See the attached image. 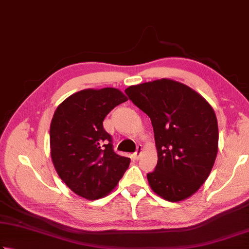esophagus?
I'll return each mask as SVG.
<instances>
[{
    "mask_svg": "<svg viewBox=\"0 0 249 249\" xmlns=\"http://www.w3.org/2000/svg\"><path fill=\"white\" fill-rule=\"evenodd\" d=\"M141 151H142V148H141V145H138L137 147V150H136V152L134 153V160H139V158H140V154H141Z\"/></svg>",
    "mask_w": 249,
    "mask_h": 249,
    "instance_id": "obj_1",
    "label": "esophagus"
}]
</instances>
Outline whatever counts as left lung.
Masks as SVG:
<instances>
[{"instance_id": "obj_1", "label": "left lung", "mask_w": 249, "mask_h": 249, "mask_svg": "<svg viewBox=\"0 0 249 249\" xmlns=\"http://www.w3.org/2000/svg\"><path fill=\"white\" fill-rule=\"evenodd\" d=\"M125 92L153 126L158 164L147 174L150 187L169 202L191 196L208 178L218 152L211 105L187 85L167 79L129 86Z\"/></svg>"}]
</instances>
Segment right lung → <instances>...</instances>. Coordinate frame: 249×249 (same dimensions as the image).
<instances>
[{"instance_id":"1","label":"right lung","mask_w":249,"mask_h":249,"mask_svg":"<svg viewBox=\"0 0 249 249\" xmlns=\"http://www.w3.org/2000/svg\"><path fill=\"white\" fill-rule=\"evenodd\" d=\"M125 101L116 89H84L68 97L53 113L50 130L53 166L77 196L87 199L107 196L128 168L130 159L114 152L112 136L102 124Z\"/></svg>"}]
</instances>
